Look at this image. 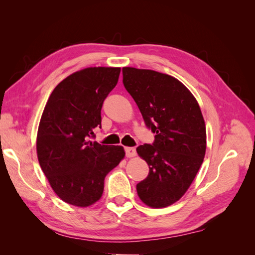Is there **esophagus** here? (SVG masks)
I'll return each mask as SVG.
<instances>
[{
    "label": "esophagus",
    "instance_id": "obj_1",
    "mask_svg": "<svg viewBox=\"0 0 255 255\" xmlns=\"http://www.w3.org/2000/svg\"><path fill=\"white\" fill-rule=\"evenodd\" d=\"M125 151L127 157H133L136 155V149L133 146H127V148H125Z\"/></svg>",
    "mask_w": 255,
    "mask_h": 255
}]
</instances>
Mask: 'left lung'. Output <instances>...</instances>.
I'll use <instances>...</instances> for the list:
<instances>
[{
    "label": "left lung",
    "instance_id": "obj_1",
    "mask_svg": "<svg viewBox=\"0 0 255 255\" xmlns=\"http://www.w3.org/2000/svg\"><path fill=\"white\" fill-rule=\"evenodd\" d=\"M123 85L139 109L153 143L137 146L149 165V174L136 185L140 200L166 207L179 200L203 163L206 129L191 92L172 76L153 70L122 68Z\"/></svg>",
    "mask_w": 255,
    "mask_h": 255
}]
</instances>
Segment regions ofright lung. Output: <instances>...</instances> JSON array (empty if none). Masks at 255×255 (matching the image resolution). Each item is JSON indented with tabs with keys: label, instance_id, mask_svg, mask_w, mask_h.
Segmentation results:
<instances>
[{
	"label": "right lung",
	"instance_id": "right-lung-1",
	"mask_svg": "<svg viewBox=\"0 0 255 255\" xmlns=\"http://www.w3.org/2000/svg\"><path fill=\"white\" fill-rule=\"evenodd\" d=\"M120 68L95 67L69 75L51 94L37 134L43 173L63 201L80 207L101 198L106 174L125 157L121 145L100 144L104 100L118 83Z\"/></svg>",
	"mask_w": 255,
	"mask_h": 255
}]
</instances>
